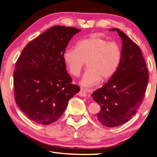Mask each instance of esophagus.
<instances>
[{
    "label": "esophagus",
    "instance_id": "1",
    "mask_svg": "<svg viewBox=\"0 0 157 157\" xmlns=\"http://www.w3.org/2000/svg\"><path fill=\"white\" fill-rule=\"evenodd\" d=\"M78 95H79V96H82V97H84V96H87V93H86V90H85V89L82 88V89L80 90V91L79 92Z\"/></svg>",
    "mask_w": 157,
    "mask_h": 157
}]
</instances>
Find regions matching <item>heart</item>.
I'll use <instances>...</instances> for the list:
<instances>
[{"label":"heart","mask_w":157,"mask_h":157,"mask_svg":"<svg viewBox=\"0 0 157 157\" xmlns=\"http://www.w3.org/2000/svg\"><path fill=\"white\" fill-rule=\"evenodd\" d=\"M63 59L67 69L72 76H78L87 64L82 79L84 87L96 85L102 79L106 81L115 75L121 65L122 51L116 42L92 36L77 42L75 48L67 49Z\"/></svg>","instance_id":"obj_1"}]
</instances>
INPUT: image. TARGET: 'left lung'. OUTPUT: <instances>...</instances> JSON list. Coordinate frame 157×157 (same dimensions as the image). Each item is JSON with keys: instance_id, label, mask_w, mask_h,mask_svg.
Returning <instances> with one entry per match:
<instances>
[{"instance_id": "8db88e82", "label": "left lung", "mask_w": 157, "mask_h": 157, "mask_svg": "<svg viewBox=\"0 0 157 157\" xmlns=\"http://www.w3.org/2000/svg\"><path fill=\"white\" fill-rule=\"evenodd\" d=\"M117 31L122 40V59L115 75L92 94L101 106L98 121L113 128L128 122L144 100L148 81V71L139 46L124 33Z\"/></svg>"}]
</instances>
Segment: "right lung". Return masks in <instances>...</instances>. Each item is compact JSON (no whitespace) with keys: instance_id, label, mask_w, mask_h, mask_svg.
I'll list each match as a JSON object with an SVG mask.
<instances>
[{"instance_id":"add662e5","label":"right lung","mask_w":157,"mask_h":157,"mask_svg":"<svg viewBox=\"0 0 157 157\" xmlns=\"http://www.w3.org/2000/svg\"><path fill=\"white\" fill-rule=\"evenodd\" d=\"M81 29L55 25L23 49L13 73L17 105L29 119L48 125L61 117L68 102L79 92L66 70L63 55Z\"/></svg>"}]
</instances>
